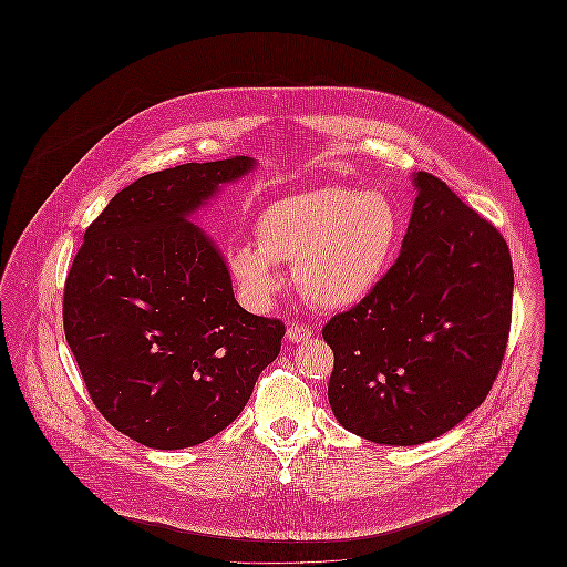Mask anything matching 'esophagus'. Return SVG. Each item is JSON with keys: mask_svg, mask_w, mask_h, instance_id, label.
<instances>
[{"mask_svg": "<svg viewBox=\"0 0 567 567\" xmlns=\"http://www.w3.org/2000/svg\"><path fill=\"white\" fill-rule=\"evenodd\" d=\"M310 336H312V329L306 327V324H291V327L287 329V340H289L291 344L308 342Z\"/></svg>", "mask_w": 567, "mask_h": 567, "instance_id": "1", "label": "esophagus"}]
</instances>
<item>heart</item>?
<instances>
[{
    "mask_svg": "<svg viewBox=\"0 0 567 567\" xmlns=\"http://www.w3.org/2000/svg\"><path fill=\"white\" fill-rule=\"evenodd\" d=\"M255 240L229 248L244 299L264 308L282 285L280 261L296 264L303 296L349 308L372 296L393 264L402 215L382 190L321 187L280 197L257 218Z\"/></svg>",
    "mask_w": 567,
    "mask_h": 567,
    "instance_id": "b5f03b06",
    "label": "heart"
}]
</instances>
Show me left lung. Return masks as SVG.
Instances as JSON below:
<instances>
[{
    "label": "left lung",
    "mask_w": 567,
    "mask_h": 567,
    "mask_svg": "<svg viewBox=\"0 0 567 567\" xmlns=\"http://www.w3.org/2000/svg\"><path fill=\"white\" fill-rule=\"evenodd\" d=\"M416 199L395 266L377 291L324 324L327 398L370 442L416 446L485 402L511 331L508 246L440 178L412 174Z\"/></svg>",
    "instance_id": "8db88e82"
}]
</instances>
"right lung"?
Instances as JSON below:
<instances>
[{"label":"right lung","mask_w":567,"mask_h":567,"mask_svg":"<svg viewBox=\"0 0 567 567\" xmlns=\"http://www.w3.org/2000/svg\"><path fill=\"white\" fill-rule=\"evenodd\" d=\"M257 167L185 163L137 178L84 231L63 296L65 340L112 427L178 451L238 419L285 324L246 312L190 218Z\"/></svg>","instance_id":"obj_1"}]
</instances>
